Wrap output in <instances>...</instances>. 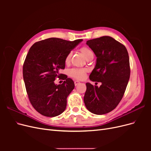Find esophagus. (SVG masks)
<instances>
[{"label": "esophagus", "instance_id": "34e87169", "mask_svg": "<svg viewBox=\"0 0 151 151\" xmlns=\"http://www.w3.org/2000/svg\"><path fill=\"white\" fill-rule=\"evenodd\" d=\"M79 83H80V82H79V81H74V84H75V86H76L78 85Z\"/></svg>", "mask_w": 151, "mask_h": 151}]
</instances>
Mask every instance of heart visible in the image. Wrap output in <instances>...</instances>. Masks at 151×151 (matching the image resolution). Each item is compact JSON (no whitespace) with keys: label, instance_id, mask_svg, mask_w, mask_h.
Returning <instances> with one entry per match:
<instances>
[{"label":"heart","instance_id":"1","mask_svg":"<svg viewBox=\"0 0 151 151\" xmlns=\"http://www.w3.org/2000/svg\"><path fill=\"white\" fill-rule=\"evenodd\" d=\"M80 51L83 54L84 57L87 59L90 57H93V52L89 48L87 47H83L80 48ZM72 52H68V54L66 55L65 58V63H68L70 60L71 56H72ZM87 70L84 68H72L68 72L69 75L76 79L82 80L84 79L86 76Z\"/></svg>","mask_w":151,"mask_h":151}]
</instances>
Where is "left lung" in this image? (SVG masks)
Returning a JSON list of instances; mask_svg holds the SVG:
<instances>
[{
    "mask_svg": "<svg viewBox=\"0 0 151 151\" xmlns=\"http://www.w3.org/2000/svg\"><path fill=\"white\" fill-rule=\"evenodd\" d=\"M96 56L89 79L101 83L100 87L86 83L84 101L88 110L104 115L113 110L122 100L130 75L129 57L124 45L110 36L87 41Z\"/></svg>",
    "mask_w": 151,
    "mask_h": 151,
    "instance_id": "obj_1",
    "label": "left lung"
}]
</instances>
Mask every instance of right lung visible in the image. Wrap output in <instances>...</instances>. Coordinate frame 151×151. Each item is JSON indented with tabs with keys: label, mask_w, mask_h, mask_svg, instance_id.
<instances>
[{
	"label": "right lung",
	"mask_w": 151,
	"mask_h": 151,
	"mask_svg": "<svg viewBox=\"0 0 151 151\" xmlns=\"http://www.w3.org/2000/svg\"><path fill=\"white\" fill-rule=\"evenodd\" d=\"M83 40L70 42L57 38H50L33 45L24 62L22 74L26 92L32 106L41 115L54 117L65 111L67 98L74 88V83L67 76H63L62 84H55V80L64 69L65 58Z\"/></svg>",
	"instance_id": "obj_1"
}]
</instances>
